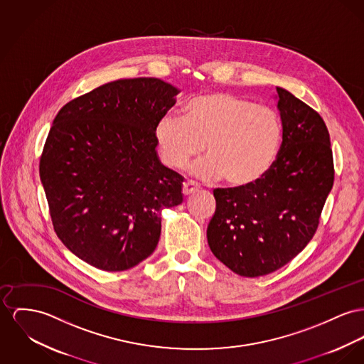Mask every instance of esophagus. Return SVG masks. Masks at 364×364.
Returning a JSON list of instances; mask_svg holds the SVG:
<instances>
[{
  "instance_id": "obj_1",
  "label": "esophagus",
  "mask_w": 364,
  "mask_h": 364,
  "mask_svg": "<svg viewBox=\"0 0 364 364\" xmlns=\"http://www.w3.org/2000/svg\"><path fill=\"white\" fill-rule=\"evenodd\" d=\"M198 185L193 182V181H186L185 183H183V188H182V192L185 196H189V194L194 193L196 191H198Z\"/></svg>"
}]
</instances>
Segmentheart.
<instances>
[{
    "label": "heart",
    "mask_w": 364,
    "mask_h": 364,
    "mask_svg": "<svg viewBox=\"0 0 364 364\" xmlns=\"http://www.w3.org/2000/svg\"><path fill=\"white\" fill-rule=\"evenodd\" d=\"M282 135L276 110L228 92L192 97L181 119L166 114L154 128L156 145L167 167L188 166L204 145L208 157L194 166V172L207 179L225 176L235 188L250 186L270 170Z\"/></svg>",
    "instance_id": "heart-1"
}]
</instances>
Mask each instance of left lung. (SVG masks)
<instances>
[{"label": "left lung", "mask_w": 364, "mask_h": 364, "mask_svg": "<svg viewBox=\"0 0 364 364\" xmlns=\"http://www.w3.org/2000/svg\"><path fill=\"white\" fill-rule=\"evenodd\" d=\"M276 91L283 142L273 166L250 186L215 189L217 210L207 228L213 254L244 277L269 274L306 247L334 183L323 119L289 91Z\"/></svg>", "instance_id": "8db88e82"}]
</instances>
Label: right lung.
Wrapping results in <instances>:
<instances>
[{"label":"right lung","mask_w":364,"mask_h":364,"mask_svg":"<svg viewBox=\"0 0 364 364\" xmlns=\"http://www.w3.org/2000/svg\"><path fill=\"white\" fill-rule=\"evenodd\" d=\"M179 91L125 78L66 103L40 159L53 229L84 262L120 272L157 247L161 211L183 201V178L164 167L154 128Z\"/></svg>","instance_id":"add662e5"}]
</instances>
